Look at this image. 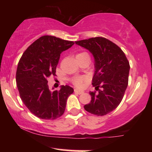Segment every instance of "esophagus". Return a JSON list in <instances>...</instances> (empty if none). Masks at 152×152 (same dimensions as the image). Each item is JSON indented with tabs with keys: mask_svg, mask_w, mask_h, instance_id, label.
<instances>
[{
	"mask_svg": "<svg viewBox=\"0 0 152 152\" xmlns=\"http://www.w3.org/2000/svg\"><path fill=\"white\" fill-rule=\"evenodd\" d=\"M74 92H75V93H76V94H81L83 93V91L79 90V89H77V88H76V89H74Z\"/></svg>",
	"mask_w": 152,
	"mask_h": 152,
	"instance_id": "34e87169",
	"label": "esophagus"
}]
</instances>
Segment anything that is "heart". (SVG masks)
I'll return each mask as SVG.
<instances>
[{
    "mask_svg": "<svg viewBox=\"0 0 152 152\" xmlns=\"http://www.w3.org/2000/svg\"><path fill=\"white\" fill-rule=\"evenodd\" d=\"M85 56H88V54L86 52H81V53H78L76 55V58H81V57ZM86 81V78L84 77V76H76V77H74L73 78V83H74V84L78 87L83 86Z\"/></svg>",
    "mask_w": 152,
    "mask_h": 152,
    "instance_id": "obj_1",
    "label": "heart"
}]
</instances>
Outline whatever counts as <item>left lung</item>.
<instances>
[{"mask_svg":"<svg viewBox=\"0 0 152 152\" xmlns=\"http://www.w3.org/2000/svg\"><path fill=\"white\" fill-rule=\"evenodd\" d=\"M75 43L88 50L94 58L92 84L99 92H89L91 101L84 109L97 116L109 114L119 105L124 95L128 86L129 63L121 48L105 38H91Z\"/></svg>","mask_w":152,"mask_h":152,"instance_id":"1","label":"left lung"}]
</instances>
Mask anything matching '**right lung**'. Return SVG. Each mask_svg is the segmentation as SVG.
<instances>
[{
	"instance_id": "obj_1",
	"label": "right lung",
	"mask_w": 152,
	"mask_h": 152,
	"mask_svg": "<svg viewBox=\"0 0 152 152\" xmlns=\"http://www.w3.org/2000/svg\"><path fill=\"white\" fill-rule=\"evenodd\" d=\"M74 43L51 36H43L31 45L22 55L16 71L17 87L21 100L29 111L42 119H56L64 114L71 86L50 90V76H56L60 55Z\"/></svg>"
}]
</instances>
